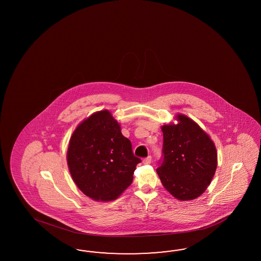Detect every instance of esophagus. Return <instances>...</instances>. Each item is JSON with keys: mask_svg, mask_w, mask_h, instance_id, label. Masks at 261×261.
Here are the masks:
<instances>
[{"mask_svg": "<svg viewBox=\"0 0 261 261\" xmlns=\"http://www.w3.org/2000/svg\"><path fill=\"white\" fill-rule=\"evenodd\" d=\"M151 162H152V157H151V156H148V157H146V158H144L142 160V163H143L144 165H149V164H151Z\"/></svg>", "mask_w": 261, "mask_h": 261, "instance_id": "esophagus-1", "label": "esophagus"}]
</instances>
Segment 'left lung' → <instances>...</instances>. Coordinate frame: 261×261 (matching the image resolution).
Masks as SVG:
<instances>
[{
	"mask_svg": "<svg viewBox=\"0 0 261 261\" xmlns=\"http://www.w3.org/2000/svg\"><path fill=\"white\" fill-rule=\"evenodd\" d=\"M178 124L162 127L164 143L157 173L178 200L200 196L211 184L217 166L214 143L197 123L178 115Z\"/></svg>",
	"mask_w": 261,
	"mask_h": 261,
	"instance_id": "8db88e82",
	"label": "left lung"
}]
</instances>
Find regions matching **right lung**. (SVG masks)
I'll list each match as a JSON object with an SVG mask.
<instances>
[{"instance_id": "obj_1", "label": "right lung", "mask_w": 261, "mask_h": 261, "mask_svg": "<svg viewBox=\"0 0 261 261\" xmlns=\"http://www.w3.org/2000/svg\"><path fill=\"white\" fill-rule=\"evenodd\" d=\"M67 161L79 190L103 202L115 200L126 190L133 181L136 166L142 162L107 110L92 115L74 130Z\"/></svg>"}]
</instances>
